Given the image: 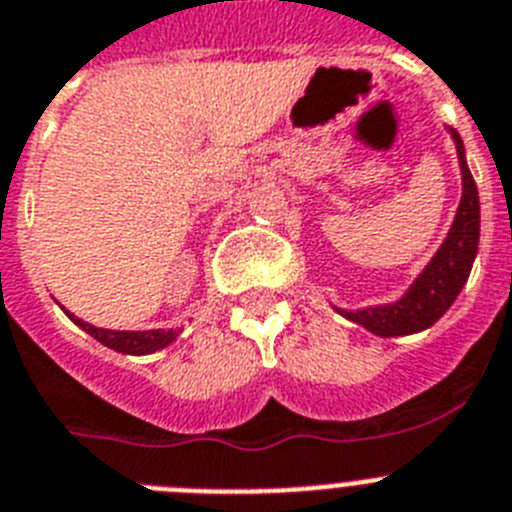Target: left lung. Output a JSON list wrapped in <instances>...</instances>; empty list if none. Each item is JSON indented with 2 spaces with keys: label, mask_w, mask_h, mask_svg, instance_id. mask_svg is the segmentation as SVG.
Here are the masks:
<instances>
[{
  "label": "left lung",
  "mask_w": 512,
  "mask_h": 512,
  "mask_svg": "<svg viewBox=\"0 0 512 512\" xmlns=\"http://www.w3.org/2000/svg\"><path fill=\"white\" fill-rule=\"evenodd\" d=\"M448 133H451L453 144H456V157H459L461 201L438 252L430 257V262L420 270L410 288L391 304L363 306V309H342V306L332 304L337 314L361 324L376 337L415 335V332L433 327L451 309L461 288L469 281L471 265H474L479 250V193L469 164H466L464 141L453 128H448Z\"/></svg>",
  "instance_id": "8db88e82"
}]
</instances>
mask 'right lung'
Returning a JSON list of instances; mask_svg holds the SVG:
<instances>
[{
    "mask_svg": "<svg viewBox=\"0 0 512 512\" xmlns=\"http://www.w3.org/2000/svg\"><path fill=\"white\" fill-rule=\"evenodd\" d=\"M61 309H64V306H61ZM66 317L77 324V327H82L87 335L95 337L97 342H102L105 348L115 350V353H123V355L157 353V350L172 345V342L177 340V335H180V330H144V332H139V330H102V327H95V324L74 317L71 311H66Z\"/></svg>",
    "mask_w": 512,
    "mask_h": 512,
    "instance_id": "obj_1",
    "label": "right lung"
}]
</instances>
